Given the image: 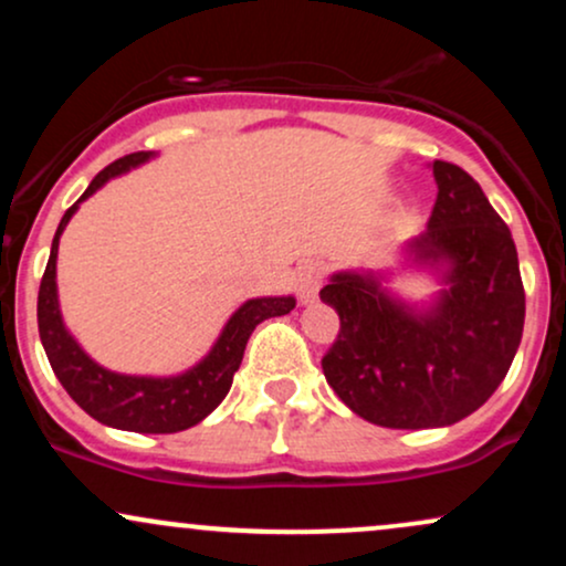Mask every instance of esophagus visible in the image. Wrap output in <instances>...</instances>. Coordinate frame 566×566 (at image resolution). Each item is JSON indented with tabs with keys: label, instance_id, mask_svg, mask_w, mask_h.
Returning a JSON list of instances; mask_svg holds the SVG:
<instances>
[{
	"label": "esophagus",
	"instance_id": "esophagus-1",
	"mask_svg": "<svg viewBox=\"0 0 566 566\" xmlns=\"http://www.w3.org/2000/svg\"><path fill=\"white\" fill-rule=\"evenodd\" d=\"M324 279V265L319 261H305L301 269H297V295H301V303H314L316 292L322 287Z\"/></svg>",
	"mask_w": 566,
	"mask_h": 566
}]
</instances>
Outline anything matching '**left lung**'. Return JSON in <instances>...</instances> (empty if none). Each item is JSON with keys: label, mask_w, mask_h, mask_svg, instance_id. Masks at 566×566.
<instances>
[{"label": "left lung", "mask_w": 566, "mask_h": 566, "mask_svg": "<svg viewBox=\"0 0 566 566\" xmlns=\"http://www.w3.org/2000/svg\"><path fill=\"white\" fill-rule=\"evenodd\" d=\"M428 229L401 247L407 269L439 290L426 303L394 295L391 271H337L319 292L340 316L324 378L359 418L382 428H441L469 418L509 373L524 329V287L509 226L482 186L433 161Z\"/></svg>", "instance_id": "left-lung-1"}]
</instances>
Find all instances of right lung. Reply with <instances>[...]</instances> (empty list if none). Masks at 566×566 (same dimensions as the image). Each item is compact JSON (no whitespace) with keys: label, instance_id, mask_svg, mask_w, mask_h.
I'll use <instances>...</instances> for the list:
<instances>
[{"label":"right lung","instance_id":"right-lung-1","mask_svg":"<svg viewBox=\"0 0 566 566\" xmlns=\"http://www.w3.org/2000/svg\"><path fill=\"white\" fill-rule=\"evenodd\" d=\"M154 157H157L154 151H138L116 159L106 170L97 172L87 191L76 199V205L69 207L55 231L48 269H44L42 284H39L36 319L39 337H42L44 354H48L55 378L90 418L108 428H119V431L178 433L201 423L226 399L233 382V373L242 365L244 346L252 329L271 316L290 314L295 308V297L269 295L244 301L223 324L212 348L201 356L197 365L178 375H125L97 365L63 322L55 282L57 244H61L69 220L74 218L84 199L93 197L97 188L106 186L112 178H119V175L146 165Z\"/></svg>","mask_w":566,"mask_h":566}]
</instances>
